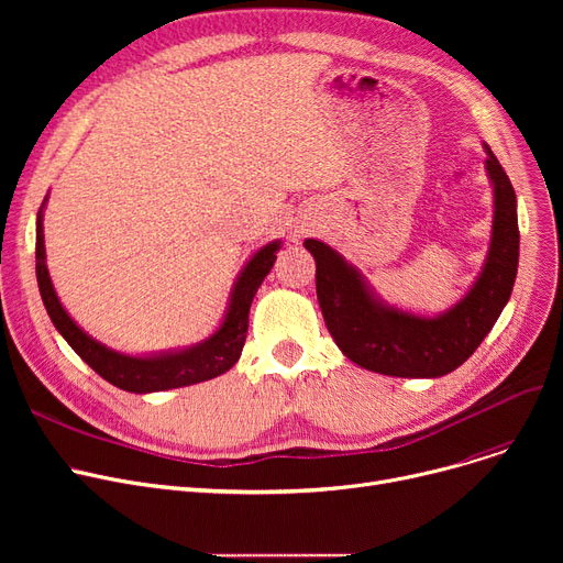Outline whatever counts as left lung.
<instances>
[{"mask_svg":"<svg viewBox=\"0 0 563 563\" xmlns=\"http://www.w3.org/2000/svg\"><path fill=\"white\" fill-rule=\"evenodd\" d=\"M495 191L490 251L482 276L445 314L424 319L378 303L361 274L331 246L306 240L317 262V299L323 321L356 365L404 378H435L463 365L495 327L518 274L520 230L509 175L486 145Z\"/></svg>","mask_w":563,"mask_h":563,"instance_id":"8db88e82","label":"left lung"}]
</instances>
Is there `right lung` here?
<instances>
[{"mask_svg": "<svg viewBox=\"0 0 563 563\" xmlns=\"http://www.w3.org/2000/svg\"><path fill=\"white\" fill-rule=\"evenodd\" d=\"M43 207L38 210L36 221V278L38 289L45 303V310L56 327V331L66 338V342L75 349L77 356L96 369L111 386L128 390V393H159L170 388L191 386L207 378H214L228 372L236 361L246 342L249 331V310L257 287L262 285L264 276L272 272L276 262V251L280 249L278 242L266 244L260 249L251 262L244 266V272L232 289V299L228 306V314L221 323V329L210 338L191 346L187 351L164 353V356L153 358H132L123 353L111 351L104 344L88 338L77 323L68 317L64 306L58 303L56 291L52 287L47 264H45V244H43V223H41Z\"/></svg>", "mask_w": 563, "mask_h": 563, "instance_id": "1", "label": "right lung"}]
</instances>
